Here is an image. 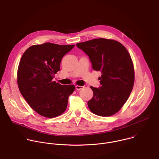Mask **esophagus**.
<instances>
[{
  "label": "esophagus",
  "mask_w": 159,
  "mask_h": 159,
  "mask_svg": "<svg viewBox=\"0 0 159 159\" xmlns=\"http://www.w3.org/2000/svg\"><path fill=\"white\" fill-rule=\"evenodd\" d=\"M75 88L77 90H80L81 89H83L84 88V86H79V85H76L75 86Z\"/></svg>",
  "instance_id": "34e87169"
}]
</instances>
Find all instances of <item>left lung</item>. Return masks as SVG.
<instances>
[{"label": "left lung", "instance_id": "8db88e82", "mask_svg": "<svg viewBox=\"0 0 159 159\" xmlns=\"http://www.w3.org/2000/svg\"><path fill=\"white\" fill-rule=\"evenodd\" d=\"M88 56L92 68L101 71L100 86L93 90L88 105L93 113L108 116L117 113L129 98L134 84V68L128 51L119 42L103 38L76 44Z\"/></svg>", "mask_w": 159, "mask_h": 159}]
</instances>
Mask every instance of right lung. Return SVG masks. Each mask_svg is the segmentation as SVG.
<instances>
[{"label":"right lung","mask_w":159,"mask_h":159,"mask_svg":"<svg viewBox=\"0 0 159 159\" xmlns=\"http://www.w3.org/2000/svg\"><path fill=\"white\" fill-rule=\"evenodd\" d=\"M75 45L51 43L29 47L23 54L17 70L20 92L29 106L39 115L54 118L64 112L75 87L52 80L60 70L61 59Z\"/></svg>","instance_id":"add662e5"}]
</instances>
